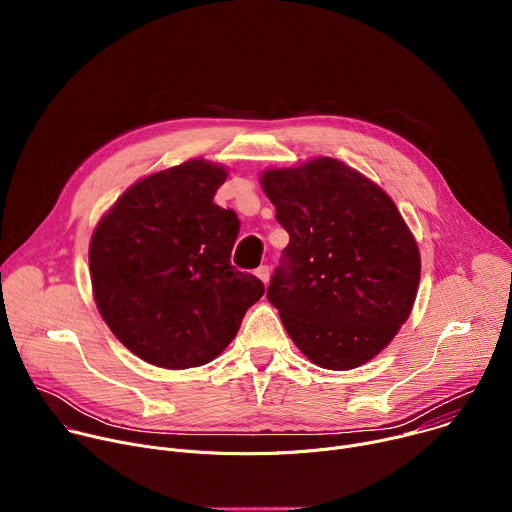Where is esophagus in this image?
<instances>
[{
  "label": "esophagus",
  "mask_w": 512,
  "mask_h": 512,
  "mask_svg": "<svg viewBox=\"0 0 512 512\" xmlns=\"http://www.w3.org/2000/svg\"><path fill=\"white\" fill-rule=\"evenodd\" d=\"M255 275H257L263 283H267V281H269V267H267V265H259V267L255 269Z\"/></svg>",
  "instance_id": "1"
}]
</instances>
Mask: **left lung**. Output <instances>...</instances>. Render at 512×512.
Listing matches in <instances>:
<instances>
[{
  "instance_id": "obj_1",
  "label": "left lung",
  "mask_w": 512,
  "mask_h": 512,
  "mask_svg": "<svg viewBox=\"0 0 512 512\" xmlns=\"http://www.w3.org/2000/svg\"><path fill=\"white\" fill-rule=\"evenodd\" d=\"M261 188L287 231L267 300L296 346L322 369L375 358L407 322L419 247L391 196L334 158L269 168Z\"/></svg>"
}]
</instances>
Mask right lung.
I'll use <instances>...</instances> for the list:
<instances>
[{"mask_svg": "<svg viewBox=\"0 0 512 512\" xmlns=\"http://www.w3.org/2000/svg\"><path fill=\"white\" fill-rule=\"evenodd\" d=\"M227 176L202 158L145 176L93 231L99 314L125 348L160 369L214 360L265 291L231 265L239 218L212 202Z\"/></svg>", "mask_w": 512, "mask_h": 512, "instance_id": "add662e5", "label": "right lung"}]
</instances>
